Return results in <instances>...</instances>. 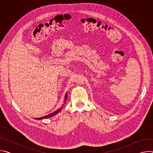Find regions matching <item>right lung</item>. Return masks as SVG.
<instances>
[{
	"label": "right lung",
	"mask_w": 153,
	"mask_h": 153,
	"mask_svg": "<svg viewBox=\"0 0 153 153\" xmlns=\"http://www.w3.org/2000/svg\"><path fill=\"white\" fill-rule=\"evenodd\" d=\"M67 98V93L66 94V95H65V102H64V103H65V102H66ZM62 108L61 107L60 108L58 109V110H56V111H54V112H53V113H50V114H48V115H47V116H43V117H39V118H37V119H36L40 120V119H46V118L50 117H51V116H54L55 114H57L59 111H60V110H62Z\"/></svg>",
	"instance_id": "obj_1"
}]
</instances>
